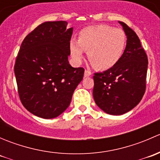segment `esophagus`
<instances>
[{
    "label": "esophagus",
    "instance_id": "esophagus-1",
    "mask_svg": "<svg viewBox=\"0 0 160 160\" xmlns=\"http://www.w3.org/2000/svg\"><path fill=\"white\" fill-rule=\"evenodd\" d=\"M91 72H90V70H85V72H84V77H90V76H91Z\"/></svg>",
    "mask_w": 160,
    "mask_h": 160
}]
</instances>
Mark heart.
<instances>
[{
	"label": "heart",
	"instance_id": "b5f03b06",
	"mask_svg": "<svg viewBox=\"0 0 160 160\" xmlns=\"http://www.w3.org/2000/svg\"><path fill=\"white\" fill-rule=\"evenodd\" d=\"M126 44V34L123 30L109 25H94L80 31L77 41L71 40L70 52L74 62L80 63L84 50L88 51L90 62L96 68L104 70L112 68L120 61Z\"/></svg>",
	"mask_w": 160,
	"mask_h": 160
}]
</instances>
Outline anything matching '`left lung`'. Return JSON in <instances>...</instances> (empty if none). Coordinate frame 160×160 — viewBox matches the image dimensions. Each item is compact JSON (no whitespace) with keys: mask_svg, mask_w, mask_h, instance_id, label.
<instances>
[{"mask_svg":"<svg viewBox=\"0 0 160 160\" xmlns=\"http://www.w3.org/2000/svg\"><path fill=\"white\" fill-rule=\"evenodd\" d=\"M127 35L125 53L112 68L95 72L93 96L97 105L109 114L120 115L135 107L146 91L148 58L138 35L119 22Z\"/></svg>","mask_w":160,"mask_h":160,"instance_id":"left-lung-1","label":"left lung"}]
</instances>
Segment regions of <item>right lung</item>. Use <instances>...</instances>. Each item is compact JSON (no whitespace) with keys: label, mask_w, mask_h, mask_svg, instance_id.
<instances>
[{"label":"right lung","mask_w":160,"mask_h":160,"mask_svg":"<svg viewBox=\"0 0 160 160\" xmlns=\"http://www.w3.org/2000/svg\"><path fill=\"white\" fill-rule=\"evenodd\" d=\"M66 21L46 22L23 40L14 74L21 102L29 112L50 119L62 114L83 80L84 69L70 65L72 28Z\"/></svg>","instance_id":"right-lung-1"}]
</instances>
